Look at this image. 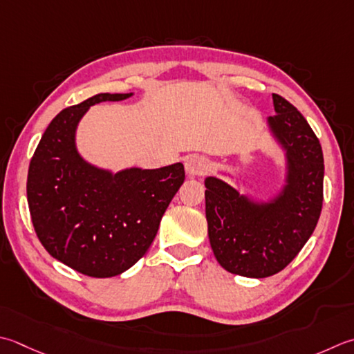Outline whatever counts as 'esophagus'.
Returning <instances> with one entry per match:
<instances>
[{
    "label": "esophagus",
    "instance_id": "esophagus-1",
    "mask_svg": "<svg viewBox=\"0 0 354 354\" xmlns=\"http://www.w3.org/2000/svg\"><path fill=\"white\" fill-rule=\"evenodd\" d=\"M209 170V159L201 155H192L185 161V171L190 176H201Z\"/></svg>",
    "mask_w": 354,
    "mask_h": 354
}]
</instances>
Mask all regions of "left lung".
<instances>
[{
    "label": "left lung",
    "mask_w": 354,
    "mask_h": 354,
    "mask_svg": "<svg viewBox=\"0 0 354 354\" xmlns=\"http://www.w3.org/2000/svg\"><path fill=\"white\" fill-rule=\"evenodd\" d=\"M268 129L286 151L281 193L256 203L219 178H205V218L221 267L245 278H267L292 262L311 236L324 201V155L306 118L273 93Z\"/></svg>",
    "instance_id": "1"
}]
</instances>
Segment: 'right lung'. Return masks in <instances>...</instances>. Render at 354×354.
I'll use <instances>...</instances> for the list:
<instances>
[{
    "label": "right lung",
    "mask_w": 354,
    "mask_h": 354,
    "mask_svg": "<svg viewBox=\"0 0 354 354\" xmlns=\"http://www.w3.org/2000/svg\"><path fill=\"white\" fill-rule=\"evenodd\" d=\"M131 95L100 93L61 110L29 165L27 203L39 242L55 259L92 278L121 274L142 258L185 179L181 162L112 173L78 153L76 127L88 107Z\"/></svg>",
    "instance_id": "1"
}]
</instances>
